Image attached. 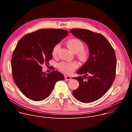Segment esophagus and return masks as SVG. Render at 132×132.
Wrapping results in <instances>:
<instances>
[{
	"mask_svg": "<svg viewBox=\"0 0 132 132\" xmlns=\"http://www.w3.org/2000/svg\"><path fill=\"white\" fill-rule=\"evenodd\" d=\"M65 79L66 80L69 81V80H70L71 79V77H70V76H65Z\"/></svg>",
	"mask_w": 132,
	"mask_h": 132,
	"instance_id": "obj_1",
	"label": "esophagus"
}]
</instances>
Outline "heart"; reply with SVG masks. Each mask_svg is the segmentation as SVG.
Masks as SVG:
<instances>
[{"instance_id":"b5f03b06","label":"heart","mask_w":132,"mask_h":132,"mask_svg":"<svg viewBox=\"0 0 132 132\" xmlns=\"http://www.w3.org/2000/svg\"><path fill=\"white\" fill-rule=\"evenodd\" d=\"M67 47L73 53H76L77 57L82 61H86L89 58V51L84 47V43L78 38H72L66 42ZM60 48V45H55L52 50V55L56 56ZM59 70L67 74H70L73 72L75 68L78 67V64L76 62H66L62 61L57 65Z\"/></svg>"}]
</instances>
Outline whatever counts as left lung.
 <instances>
[{"mask_svg":"<svg viewBox=\"0 0 132 132\" xmlns=\"http://www.w3.org/2000/svg\"><path fill=\"white\" fill-rule=\"evenodd\" d=\"M88 46V60L77 72L88 76L73 78L79 86L73 95L82 103H90L101 98L111 87L116 77V57L113 48L102 34L87 29L74 28L70 31Z\"/></svg>","mask_w":132,"mask_h":132,"instance_id":"obj_1","label":"left lung"}]
</instances>
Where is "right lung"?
Segmentation results:
<instances>
[{
  "mask_svg": "<svg viewBox=\"0 0 132 132\" xmlns=\"http://www.w3.org/2000/svg\"><path fill=\"white\" fill-rule=\"evenodd\" d=\"M68 31L61 29H42L21 38L11 59L13 80L27 98L40 101L51 94L57 81L64 80L57 71L46 74L42 65L52 58L53 47L65 38Z\"/></svg>",
  "mask_w": 132,
  "mask_h": 132,
  "instance_id": "1",
  "label": "right lung"
}]
</instances>
